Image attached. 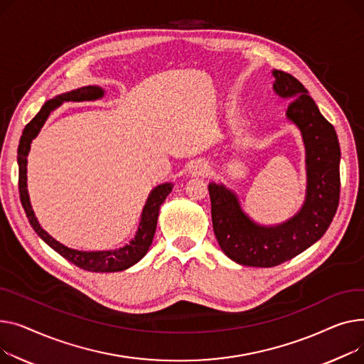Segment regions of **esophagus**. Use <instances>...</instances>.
Instances as JSON below:
<instances>
[{"label":"esophagus","mask_w":364,"mask_h":364,"mask_svg":"<svg viewBox=\"0 0 364 364\" xmlns=\"http://www.w3.org/2000/svg\"><path fill=\"white\" fill-rule=\"evenodd\" d=\"M189 170H191L192 176H207L210 173V166H208V163L198 160L191 166Z\"/></svg>","instance_id":"esophagus-1"}]
</instances>
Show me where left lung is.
I'll return each instance as SVG.
<instances>
[{
    "mask_svg": "<svg viewBox=\"0 0 364 364\" xmlns=\"http://www.w3.org/2000/svg\"><path fill=\"white\" fill-rule=\"evenodd\" d=\"M273 91L291 100L287 119L301 132L306 148V198L292 218L277 225L255 223L237 194L223 183H208L213 230L230 260L251 267H273L294 259L323 237L339 203L341 149L335 127L318 112L304 85L273 70Z\"/></svg>",
    "mask_w": 364,
    "mask_h": 364,
    "instance_id": "8db88e82",
    "label": "left lung"
}]
</instances>
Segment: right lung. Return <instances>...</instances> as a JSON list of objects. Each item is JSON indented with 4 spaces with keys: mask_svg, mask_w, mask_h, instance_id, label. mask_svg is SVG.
Here are the masks:
<instances>
[{
    "mask_svg": "<svg viewBox=\"0 0 364 364\" xmlns=\"http://www.w3.org/2000/svg\"><path fill=\"white\" fill-rule=\"evenodd\" d=\"M104 90L97 85H90V87H83L73 90L70 92H64L53 100L47 101L39 113L26 124L23 129V135L20 138L18 148H17V164H18V192H20V201L21 205L25 208L26 216L29 219L31 226L33 230L39 235V238L47 242L54 251H57L61 257L69 260L75 266L88 270V272H122L129 269L131 266L136 264L144 255L148 252L149 247L153 244V238L157 228V219H159V211L161 204L164 203L166 197L172 192L173 183L166 182L161 185H157L151 189L149 196L145 201V205L141 213V220L138 225V229L135 232V237L120 248L116 250H104V251H80L73 250L66 245L60 244L55 241L48 232L41 228L35 213L31 205L29 200V192H28V154L31 151V144L38 136L41 127L44 126L51 112H54L57 107H60L63 102L73 101H95L104 97Z\"/></svg>",
    "mask_w": 364,
    "mask_h": 364,
    "instance_id": "right-lung-1",
    "label": "right lung"
}]
</instances>
